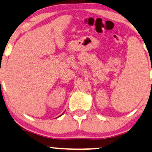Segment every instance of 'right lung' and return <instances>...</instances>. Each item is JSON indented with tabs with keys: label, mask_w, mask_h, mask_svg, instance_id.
I'll return each instance as SVG.
<instances>
[{
	"label": "right lung",
	"mask_w": 152,
	"mask_h": 152,
	"mask_svg": "<svg viewBox=\"0 0 152 152\" xmlns=\"http://www.w3.org/2000/svg\"><path fill=\"white\" fill-rule=\"evenodd\" d=\"M63 114H64V112H63ZM62 115H60V116H62ZM59 116H58V117H59ZM58 117H57V118H58Z\"/></svg>",
	"instance_id": "1"
}]
</instances>
